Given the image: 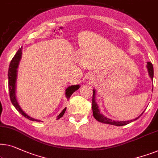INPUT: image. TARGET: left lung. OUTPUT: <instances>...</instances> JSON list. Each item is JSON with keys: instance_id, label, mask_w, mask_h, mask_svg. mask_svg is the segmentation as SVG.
Returning <instances> with one entry per match:
<instances>
[{"instance_id": "1", "label": "left lung", "mask_w": 158, "mask_h": 158, "mask_svg": "<svg viewBox=\"0 0 158 158\" xmlns=\"http://www.w3.org/2000/svg\"><path fill=\"white\" fill-rule=\"evenodd\" d=\"M148 72H149V75L150 77H151V79H153V75H154V70H153V66L152 64L150 62L148 63V65H147ZM95 90H93V100H92V109H93V116L94 118L97 120L98 121H99L100 123H106V124H110V125H116V126H123V125H125L128 123L132 122V121L137 120L140 117L141 115L139 116V117L136 118L135 119L132 120H128V121H115V120H112L110 119L106 118V116L102 115L101 113H100V110L98 109V106L97 105V102L95 101Z\"/></svg>"}]
</instances>
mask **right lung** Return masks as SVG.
<instances>
[{
  "instance_id": "right-lung-1",
  "label": "right lung",
  "mask_w": 158,
  "mask_h": 158,
  "mask_svg": "<svg viewBox=\"0 0 158 158\" xmlns=\"http://www.w3.org/2000/svg\"><path fill=\"white\" fill-rule=\"evenodd\" d=\"M21 54H22V50L20 48L17 51L16 53L13 57L12 60L10 61V65H9V69H8V89H9V95H10V98L11 100V102L14 106V107L16 108L17 110L19 112V113L24 116L25 118L29 119L33 121H40L38 120H36V119H34L33 118L30 117L26 113H25L22 110V109L20 108V107L18 105L16 98H15V81H16V76H17V68L18 66V63H19V61L20 60V58H21ZM80 88V85H72L68 87V88L66 89L65 95L67 98H70V96L72 95L73 93L75 91L78 90ZM66 110V107L63 109V110L60 113V115L58 116V118L59 119L62 118L64 113Z\"/></svg>"
}]
</instances>
